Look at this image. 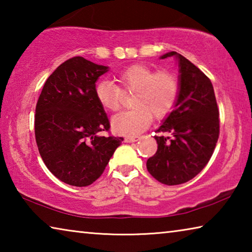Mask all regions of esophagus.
Instances as JSON below:
<instances>
[{
    "label": "esophagus",
    "instance_id": "34e87169",
    "mask_svg": "<svg viewBox=\"0 0 252 252\" xmlns=\"http://www.w3.org/2000/svg\"><path fill=\"white\" fill-rule=\"evenodd\" d=\"M140 139H141V138H140V136H126L125 141L126 143H133V142L139 141Z\"/></svg>",
    "mask_w": 252,
    "mask_h": 252
}]
</instances>
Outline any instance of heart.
I'll return each instance as SVG.
<instances>
[{
  "mask_svg": "<svg viewBox=\"0 0 252 252\" xmlns=\"http://www.w3.org/2000/svg\"><path fill=\"white\" fill-rule=\"evenodd\" d=\"M118 87L109 80H100L94 87L95 100L106 112L120 108L121 92H133L131 108L111 120L113 131L122 135H135L152 121L161 120L171 112L179 94L178 79L168 71L155 72L151 67L136 64L114 75Z\"/></svg>",
  "mask_w": 252,
  "mask_h": 252,
  "instance_id": "b5f03b06",
  "label": "heart"
}]
</instances>
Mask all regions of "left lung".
Returning <instances> with one entry per match:
<instances>
[{"label": "left lung", "instance_id": "1", "mask_svg": "<svg viewBox=\"0 0 252 252\" xmlns=\"http://www.w3.org/2000/svg\"><path fill=\"white\" fill-rule=\"evenodd\" d=\"M171 57L179 66V94L173 111L156 130L158 150L147 169L159 182L177 186L193 179L210 160L219 138V110L208 76L174 51L160 59Z\"/></svg>", "mask_w": 252, "mask_h": 252}]
</instances>
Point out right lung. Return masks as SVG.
<instances>
[{"instance_id": "obj_1", "label": "right lung", "mask_w": 252, "mask_h": 252, "mask_svg": "<svg viewBox=\"0 0 252 252\" xmlns=\"http://www.w3.org/2000/svg\"><path fill=\"white\" fill-rule=\"evenodd\" d=\"M109 66L82 57L66 60L51 74L35 108V140L42 160L59 180L87 187L103 173L123 138L102 136L110 123L94 87Z\"/></svg>"}]
</instances>
